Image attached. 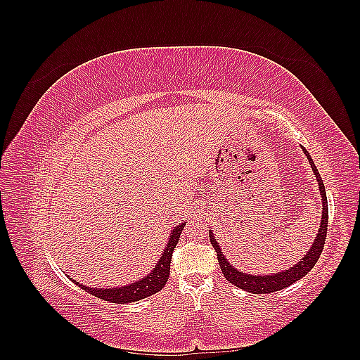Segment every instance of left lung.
Instances as JSON below:
<instances>
[{
    "instance_id": "1",
    "label": "left lung",
    "mask_w": 360,
    "mask_h": 360,
    "mask_svg": "<svg viewBox=\"0 0 360 360\" xmlns=\"http://www.w3.org/2000/svg\"><path fill=\"white\" fill-rule=\"evenodd\" d=\"M304 156L308 158L311 168L314 171V176L319 181V189H320V195H321V204H323V214H321V224H320V230L315 236L314 242L311 245V248L308 249V252L303 255V258L299 261L297 264H294L292 267L278 271V274H270V275H249V274H243V271H238L230 261H228L222 252V249L217 243L216 237L213 234L212 228H209V237L210 242L216 250L217 254V263L221 266V270L224 276L226 278V281H230L233 285L242 288L248 292L252 294H269V292H275L279 290H284L287 287H290L294 282L302 279L304 275H308V271H311V269L317 263V259L320 258L323 248H324V242H326V234H328V197H326V189L323 180L320 177V172L315 167V163L311 158V155L308 153V150L302 147Z\"/></svg>"
}]
</instances>
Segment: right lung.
I'll return each instance as SVG.
<instances>
[{
    "instance_id": "add662e5",
    "label": "right lung",
    "mask_w": 360,
    "mask_h": 360,
    "mask_svg": "<svg viewBox=\"0 0 360 360\" xmlns=\"http://www.w3.org/2000/svg\"><path fill=\"white\" fill-rule=\"evenodd\" d=\"M184 224H180L177 226H174L169 237H168V243L163 249L162 257L153 267V270L144 278H141L139 281L132 282V284L122 285V287H111V288H97V287H86L79 284V282L73 281L76 285H79L82 290L86 292L93 294L94 297L103 299L106 302H112V303H132L138 302L141 299H146L151 294H155L160 291L163 287H165L168 276H169V264H171V257H172V250L179 243L180 234L183 231ZM72 279V278H70Z\"/></svg>"
}]
</instances>
